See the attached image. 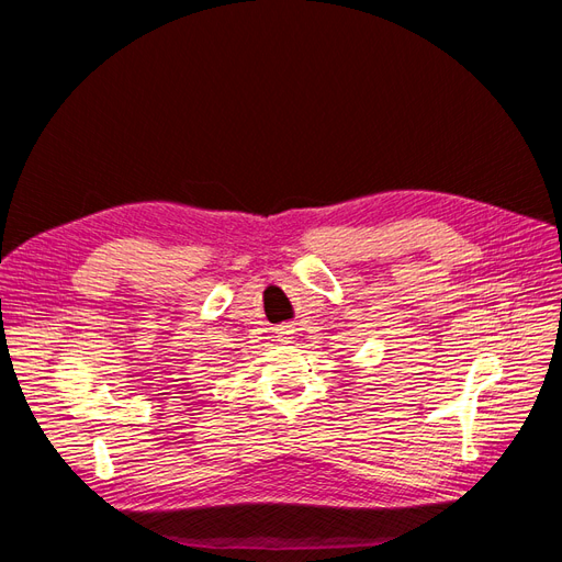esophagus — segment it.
<instances>
[{"mask_svg":"<svg viewBox=\"0 0 562 562\" xmlns=\"http://www.w3.org/2000/svg\"><path fill=\"white\" fill-rule=\"evenodd\" d=\"M293 330H288V328H281V333H279V342H291L293 339V335H291Z\"/></svg>","mask_w":562,"mask_h":562,"instance_id":"obj_1","label":"esophagus"}]
</instances>
